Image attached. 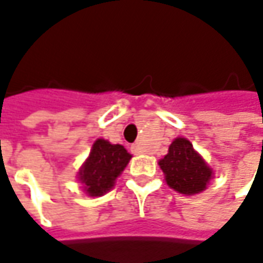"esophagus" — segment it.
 <instances>
[{"label":"esophagus","mask_w":263,"mask_h":263,"mask_svg":"<svg viewBox=\"0 0 263 263\" xmlns=\"http://www.w3.org/2000/svg\"><path fill=\"white\" fill-rule=\"evenodd\" d=\"M131 151H132V154H135V155L142 154V148H141V146H139L138 143H135V145H132Z\"/></svg>","instance_id":"obj_1"}]
</instances>
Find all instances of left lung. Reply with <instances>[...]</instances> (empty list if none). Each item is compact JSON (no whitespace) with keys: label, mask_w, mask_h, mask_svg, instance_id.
Instances as JSON below:
<instances>
[{"label":"left lung","mask_w":263,"mask_h":263,"mask_svg":"<svg viewBox=\"0 0 263 263\" xmlns=\"http://www.w3.org/2000/svg\"><path fill=\"white\" fill-rule=\"evenodd\" d=\"M165 173L166 183L182 194L201 193L213 177V171L194 151L186 138H176L169 146V152L159 160Z\"/></svg>","instance_id":"left-lung-1"}]
</instances>
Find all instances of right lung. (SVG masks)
Masks as SVG:
<instances>
[{"label": "right lung", "mask_w": 263, "mask_h": 263, "mask_svg": "<svg viewBox=\"0 0 263 263\" xmlns=\"http://www.w3.org/2000/svg\"><path fill=\"white\" fill-rule=\"evenodd\" d=\"M131 158L122 145H112L105 139H97L77 175L86 193L98 197L109 192L114 187L115 179L122 173Z\"/></svg>", "instance_id": "obj_1"}]
</instances>
